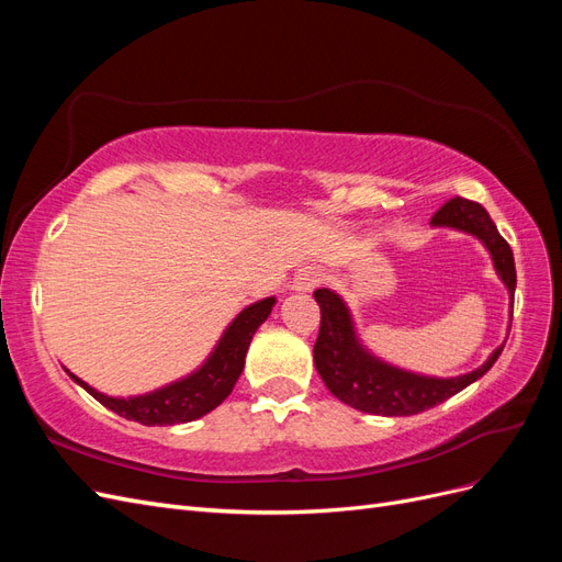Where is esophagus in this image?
Here are the masks:
<instances>
[{"mask_svg":"<svg viewBox=\"0 0 562 562\" xmlns=\"http://www.w3.org/2000/svg\"><path fill=\"white\" fill-rule=\"evenodd\" d=\"M318 283H321V271L316 267H304V269L297 271L295 279H293V291L312 293Z\"/></svg>","mask_w":562,"mask_h":562,"instance_id":"obj_1","label":"esophagus"}]
</instances>
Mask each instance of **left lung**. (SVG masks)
Here are the masks:
<instances>
[{"instance_id":"left-lung-1","label":"left lung","mask_w":562,"mask_h":562,"mask_svg":"<svg viewBox=\"0 0 562 562\" xmlns=\"http://www.w3.org/2000/svg\"><path fill=\"white\" fill-rule=\"evenodd\" d=\"M431 227H450L479 239L504 281L508 297L516 293V262L512 246L497 232L492 217L481 203L454 196L431 217ZM314 300L321 307V328L314 345V366L330 394L356 411L382 417H407L429 411L450 396L481 380L495 366L504 345L487 356V361L459 378H429L391 366L370 353L356 335L351 312L330 288H318Z\"/></svg>"}]
</instances>
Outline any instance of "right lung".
<instances>
[{"mask_svg": "<svg viewBox=\"0 0 562 562\" xmlns=\"http://www.w3.org/2000/svg\"><path fill=\"white\" fill-rule=\"evenodd\" d=\"M274 304L277 297H265L260 302L248 304V307L229 323L206 363L196 368L192 375L149 391V394L114 398L108 394H100V391L72 375V372H67V375H70L79 386L87 389L98 403L110 407L112 413L133 422H140L145 427H166V424H184L199 419L215 411V407L232 394V389L244 370L250 339L255 330L267 321Z\"/></svg>", "mask_w": 562, "mask_h": 562, "instance_id": "add662e5", "label": "right lung"}]
</instances>
